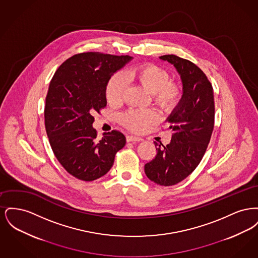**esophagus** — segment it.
Returning <instances> with one entry per match:
<instances>
[{
    "label": "esophagus",
    "instance_id": "obj_1",
    "mask_svg": "<svg viewBox=\"0 0 258 258\" xmlns=\"http://www.w3.org/2000/svg\"><path fill=\"white\" fill-rule=\"evenodd\" d=\"M125 139H126L127 142H139V141H142V138L136 137V136H134V135H127L125 137Z\"/></svg>",
    "mask_w": 258,
    "mask_h": 258
}]
</instances>
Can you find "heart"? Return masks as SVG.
<instances>
[{
  "label": "heart",
  "instance_id": "b5f03b06",
  "mask_svg": "<svg viewBox=\"0 0 258 258\" xmlns=\"http://www.w3.org/2000/svg\"><path fill=\"white\" fill-rule=\"evenodd\" d=\"M134 82L151 93L152 101L160 110L169 113L180 103L183 91L181 85L170 80V74L154 63H145L127 71L124 76L115 74L105 87V97L112 105L121 103L126 82ZM157 121V114L151 109H131L120 116V122L133 132H142L146 126Z\"/></svg>",
  "mask_w": 258,
  "mask_h": 258
}]
</instances>
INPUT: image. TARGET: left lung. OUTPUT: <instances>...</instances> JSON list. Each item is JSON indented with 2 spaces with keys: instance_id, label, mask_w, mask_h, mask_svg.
<instances>
[{
  "instance_id": "left-lung-1",
  "label": "left lung",
  "mask_w": 258,
  "mask_h": 258,
  "mask_svg": "<svg viewBox=\"0 0 258 258\" xmlns=\"http://www.w3.org/2000/svg\"><path fill=\"white\" fill-rule=\"evenodd\" d=\"M160 58L176 68L184 94L167 119L170 143L161 147L154 142L157 155L145 164L144 170L151 181L168 186L183 181L202 160L214 130L215 101L212 84L197 64L176 55Z\"/></svg>"
}]
</instances>
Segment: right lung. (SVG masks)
Listing matches in <instances>:
<instances>
[{
	"label": "right lung",
	"mask_w": 258,
	"mask_h": 258,
	"mask_svg": "<svg viewBox=\"0 0 258 258\" xmlns=\"http://www.w3.org/2000/svg\"><path fill=\"white\" fill-rule=\"evenodd\" d=\"M133 57L99 52L74 55L58 68L50 81L44 123L52 151L75 178L91 182L110 170L124 135L112 131L97 138L94 113L106 106L105 87L111 75Z\"/></svg>",
	"instance_id": "right-lung-1"
}]
</instances>
